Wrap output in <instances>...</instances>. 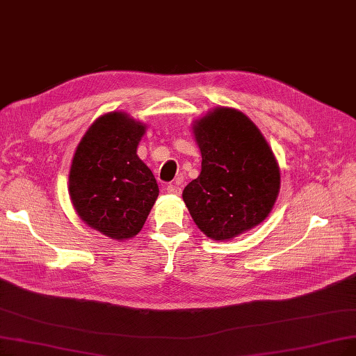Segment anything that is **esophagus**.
Instances as JSON below:
<instances>
[{
    "instance_id": "esophagus-1",
    "label": "esophagus",
    "mask_w": 356,
    "mask_h": 356,
    "mask_svg": "<svg viewBox=\"0 0 356 356\" xmlns=\"http://www.w3.org/2000/svg\"><path fill=\"white\" fill-rule=\"evenodd\" d=\"M165 191H167L170 195H180L181 188H180L179 185H176V183H170V185H167Z\"/></svg>"
}]
</instances>
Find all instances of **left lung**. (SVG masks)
I'll use <instances>...</instances> for the list:
<instances>
[{
    "label": "left lung",
    "mask_w": 356,
    "mask_h": 356,
    "mask_svg": "<svg viewBox=\"0 0 356 356\" xmlns=\"http://www.w3.org/2000/svg\"><path fill=\"white\" fill-rule=\"evenodd\" d=\"M202 164L181 196L198 229L232 241L261 225L280 192V167L255 123L242 111L217 107L192 126Z\"/></svg>",
    "instance_id": "1"
}]
</instances>
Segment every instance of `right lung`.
Here are the masks:
<instances>
[{"label": "right lung", "mask_w": 356, "mask_h": 356, "mask_svg": "<svg viewBox=\"0 0 356 356\" xmlns=\"http://www.w3.org/2000/svg\"><path fill=\"white\" fill-rule=\"evenodd\" d=\"M147 124L124 111L102 114L79 142L69 173L77 216L114 241L136 236L158 193L152 171L138 156Z\"/></svg>", "instance_id": "add662e5"}]
</instances>
